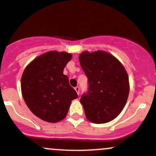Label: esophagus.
<instances>
[{"label": "esophagus", "mask_w": 156, "mask_h": 156, "mask_svg": "<svg viewBox=\"0 0 156 156\" xmlns=\"http://www.w3.org/2000/svg\"><path fill=\"white\" fill-rule=\"evenodd\" d=\"M75 91H76L77 94H78H78H79V91H80L79 87H75Z\"/></svg>", "instance_id": "obj_1"}]
</instances>
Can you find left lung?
<instances>
[{"label": "left lung", "mask_w": 156, "mask_h": 156, "mask_svg": "<svg viewBox=\"0 0 156 156\" xmlns=\"http://www.w3.org/2000/svg\"><path fill=\"white\" fill-rule=\"evenodd\" d=\"M79 61L89 84L80 100L86 118L95 124L111 122L127 103L130 86L126 70L114 56L103 50L82 52Z\"/></svg>", "instance_id": "obj_1"}]
</instances>
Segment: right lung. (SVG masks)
I'll return each mask as SVG.
<instances>
[{
    "label": "right lung",
    "instance_id": "obj_1",
    "mask_svg": "<svg viewBox=\"0 0 156 156\" xmlns=\"http://www.w3.org/2000/svg\"><path fill=\"white\" fill-rule=\"evenodd\" d=\"M72 56L66 52H47L31 61L22 75V94L26 105L45 122L55 123L65 119L71 101L78 97L63 74Z\"/></svg>",
    "mask_w": 156,
    "mask_h": 156
}]
</instances>
